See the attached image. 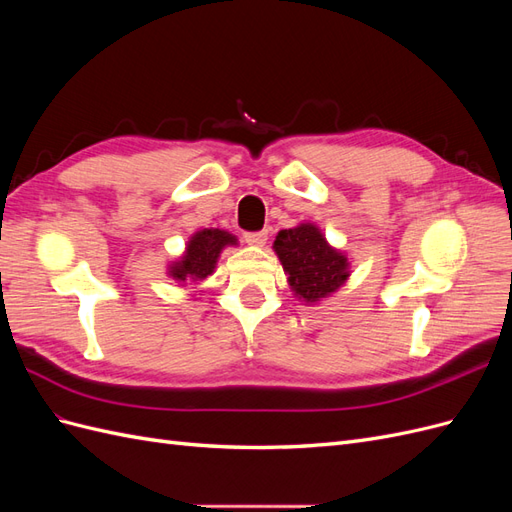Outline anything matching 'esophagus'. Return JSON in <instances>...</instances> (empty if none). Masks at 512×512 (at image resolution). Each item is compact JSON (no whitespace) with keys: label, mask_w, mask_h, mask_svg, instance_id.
<instances>
[{"label":"esophagus","mask_w":512,"mask_h":512,"mask_svg":"<svg viewBox=\"0 0 512 512\" xmlns=\"http://www.w3.org/2000/svg\"><path fill=\"white\" fill-rule=\"evenodd\" d=\"M243 239H245V243H247V245H252V247H262V245L267 243V239H269V232H267V230H260V232H245Z\"/></svg>","instance_id":"obj_1"}]
</instances>
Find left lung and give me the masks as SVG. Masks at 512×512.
I'll return each instance as SVG.
<instances>
[{"label":"left lung","mask_w":512,"mask_h":512,"mask_svg":"<svg viewBox=\"0 0 512 512\" xmlns=\"http://www.w3.org/2000/svg\"><path fill=\"white\" fill-rule=\"evenodd\" d=\"M273 252L282 262L294 297L305 305L331 297L350 277L348 256L335 250L312 222L277 232Z\"/></svg>","instance_id":"left-lung-1"}]
</instances>
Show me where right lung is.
<instances>
[{
  "label": "right lung",
  "mask_w": 512,
  "mask_h": 512,
  "mask_svg": "<svg viewBox=\"0 0 512 512\" xmlns=\"http://www.w3.org/2000/svg\"><path fill=\"white\" fill-rule=\"evenodd\" d=\"M237 243L235 235L220 228L196 230L185 243V252L168 265V277H173L179 286L203 282L215 271L222 250Z\"/></svg>",
  "instance_id": "add662e5"
}]
</instances>
